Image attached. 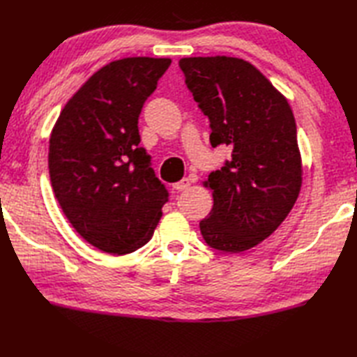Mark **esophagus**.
<instances>
[{
  "mask_svg": "<svg viewBox=\"0 0 357 357\" xmlns=\"http://www.w3.org/2000/svg\"><path fill=\"white\" fill-rule=\"evenodd\" d=\"M189 186H191V180H189V178H181V180L177 181V183L174 185L172 188L176 189L177 192H180V191H185V189H188Z\"/></svg>",
  "mask_w": 357,
  "mask_h": 357,
  "instance_id": "obj_1",
  "label": "esophagus"
}]
</instances>
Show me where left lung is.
I'll return each mask as SVG.
<instances>
[{"instance_id": "left-lung-1", "label": "left lung", "mask_w": 357, "mask_h": 357, "mask_svg": "<svg viewBox=\"0 0 357 357\" xmlns=\"http://www.w3.org/2000/svg\"><path fill=\"white\" fill-rule=\"evenodd\" d=\"M194 100L211 122V145L232 157L204 181L213 206L200 221L212 249L244 252L272 235L295 204L303 165L287 99L250 62L231 56L178 61Z\"/></svg>"}]
</instances>
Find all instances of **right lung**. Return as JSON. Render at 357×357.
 Returning <instances> with one entry per match:
<instances>
[{
  "mask_svg": "<svg viewBox=\"0 0 357 357\" xmlns=\"http://www.w3.org/2000/svg\"><path fill=\"white\" fill-rule=\"evenodd\" d=\"M171 66L168 58H123L98 70L53 126L49 172L54 197L94 248L125 255L145 245L168 191L142 148L139 114Z\"/></svg>",
  "mask_w": 357,
  "mask_h": 357,
  "instance_id": "add662e5",
  "label": "right lung"
}]
</instances>
